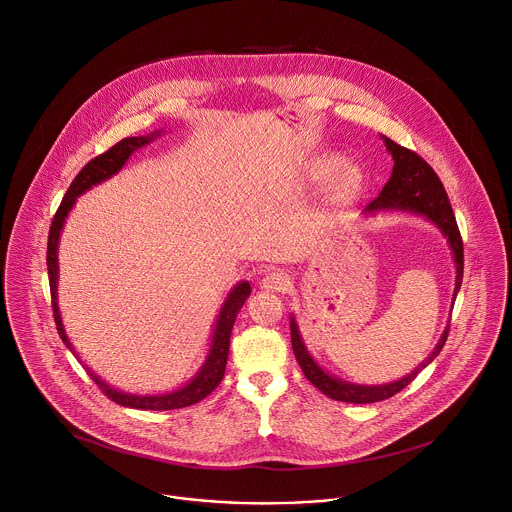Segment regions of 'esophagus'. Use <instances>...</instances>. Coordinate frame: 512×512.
Wrapping results in <instances>:
<instances>
[{
	"mask_svg": "<svg viewBox=\"0 0 512 512\" xmlns=\"http://www.w3.org/2000/svg\"><path fill=\"white\" fill-rule=\"evenodd\" d=\"M259 285H261V289H265V291L281 293V291L287 289L289 277H287V273H283V271H267V273L261 277Z\"/></svg>",
	"mask_w": 512,
	"mask_h": 512,
	"instance_id": "34e87169",
	"label": "esophagus"
}]
</instances>
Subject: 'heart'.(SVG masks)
Segmentation results:
<instances>
[{
  "instance_id": "obj_1",
  "label": "heart",
  "mask_w": 512,
  "mask_h": 512,
  "mask_svg": "<svg viewBox=\"0 0 512 512\" xmlns=\"http://www.w3.org/2000/svg\"><path fill=\"white\" fill-rule=\"evenodd\" d=\"M337 163H339L337 157H325V159H321V161L315 165L311 177H313L315 181L325 179V177L337 167ZM361 181H363V175H361V169H359L355 163H349V161L341 163V167H339L337 173H335V181H333V187H331V193H329V201H331L333 205H341V203L351 201V199L357 195V191H359V187H361Z\"/></svg>"
}]
</instances>
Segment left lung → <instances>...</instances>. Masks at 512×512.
Masks as SVG:
<instances>
[{"label":"left lung","instance_id":"left-lung-1","mask_svg":"<svg viewBox=\"0 0 512 512\" xmlns=\"http://www.w3.org/2000/svg\"><path fill=\"white\" fill-rule=\"evenodd\" d=\"M389 153L395 159L393 165V173L391 179L387 181V185L383 187V191L379 193L377 199H373L367 207L365 213H375V211H387V209H401V211H409V213H417L427 217L429 221H433L443 235L447 237L451 251H453V259H455V267H457V281H455V293H453V301L457 299V293L461 289L463 283V269H465V261H463V239L455 221V213L453 207L449 203L447 191L439 179V175L433 171V167L415 151L395 143L389 137H383ZM449 337V325L443 331L435 351L407 377H403L401 381L389 383V385H353L347 381H341L329 373H325L315 359L311 357V353L307 351L299 327L295 323V317H291V345L295 351V357L305 373V377L327 397L335 399V401H343V403H355V405H365V403H377V401H385L393 395H397L399 391H403L431 361H435V357L441 353L445 341Z\"/></svg>","mask_w":512,"mask_h":512}]
</instances>
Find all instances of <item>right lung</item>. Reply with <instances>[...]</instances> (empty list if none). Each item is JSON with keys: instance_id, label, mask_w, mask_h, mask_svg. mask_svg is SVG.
<instances>
[{"instance_id": "add662e5", "label": "right lung", "mask_w": 512, "mask_h": 512, "mask_svg": "<svg viewBox=\"0 0 512 512\" xmlns=\"http://www.w3.org/2000/svg\"><path fill=\"white\" fill-rule=\"evenodd\" d=\"M161 135L159 131H153L149 135H141V137H125L119 143H115L113 147H109L105 153L97 155L95 159H91L79 173L77 177L71 181L69 189L65 191V197L59 205V209L55 211V217L51 221L49 227V237H47V275H49V291H51V307H53V319L57 325V333L61 337V341L67 345V349L77 357L75 349L71 347L65 329H63V321L59 315V307H57V245H59V235L65 223L67 213L71 211V207L75 205V199L79 195H83L87 189H91L93 185L109 179L111 175H115L125 161L131 157L133 151H137L139 147L147 145L149 141H155V137ZM251 293V285L247 281L237 283L231 293L227 295L215 329H213V341H211V349L209 355L205 359V363L201 365V369L197 371V375L181 389L173 391V393H165V395H129L123 391H117L113 387H109L105 381H101L93 371L87 369V375L95 381V385L101 389V393L111 399L113 403L121 405V407H131V409H141V411H171V409H183L189 405L199 403L201 399H205L223 379L225 375V365H227V357H229V339H231V331H233V323L237 319V313L241 311L243 303L247 301ZM79 359V357H77ZM81 363V361H79Z\"/></svg>"}]
</instances>
